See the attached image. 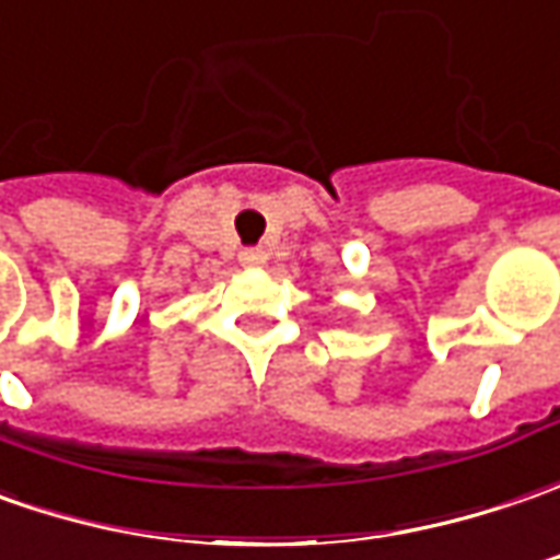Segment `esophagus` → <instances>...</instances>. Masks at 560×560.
<instances>
[{"label": "esophagus", "instance_id": "esophagus-1", "mask_svg": "<svg viewBox=\"0 0 560 560\" xmlns=\"http://www.w3.org/2000/svg\"><path fill=\"white\" fill-rule=\"evenodd\" d=\"M238 260H242V266H247V269H260L262 262L269 260V254H266L262 247H244Z\"/></svg>", "mask_w": 560, "mask_h": 560}]
</instances>
